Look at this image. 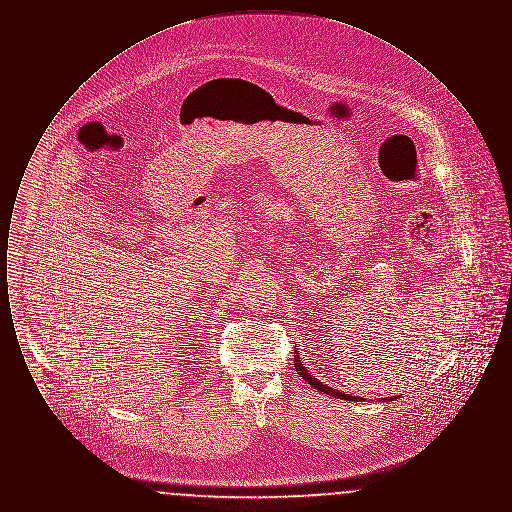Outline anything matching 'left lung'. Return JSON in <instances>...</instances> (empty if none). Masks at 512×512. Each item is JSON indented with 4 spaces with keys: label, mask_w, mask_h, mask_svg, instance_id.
Masks as SVG:
<instances>
[{
    "label": "left lung",
    "mask_w": 512,
    "mask_h": 512,
    "mask_svg": "<svg viewBox=\"0 0 512 512\" xmlns=\"http://www.w3.org/2000/svg\"><path fill=\"white\" fill-rule=\"evenodd\" d=\"M293 365H295V370H297V374L305 380V382H309L313 388H317V390L324 391L326 395H332V397H338V399H347V401H359L361 397H355V395H349V393H343V391L334 390V388H330V386H326V384H322V382H318L317 378L305 368V366L301 365V361H299V353H295L293 355ZM388 401H393V397L388 399Z\"/></svg>",
    "instance_id": "8db88e82"
}]
</instances>
